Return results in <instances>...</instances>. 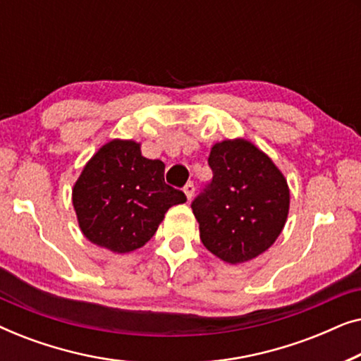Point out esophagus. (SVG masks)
<instances>
[{
    "mask_svg": "<svg viewBox=\"0 0 361 361\" xmlns=\"http://www.w3.org/2000/svg\"><path fill=\"white\" fill-rule=\"evenodd\" d=\"M184 194L187 197V200H192V197H194V194H195V187H194V184H192V182H187V184H185Z\"/></svg>",
    "mask_w": 361,
    "mask_h": 361,
    "instance_id": "esophagus-1",
    "label": "esophagus"
}]
</instances>
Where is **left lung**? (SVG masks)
<instances>
[{
  "label": "left lung",
  "mask_w": 361,
  "mask_h": 361,
  "mask_svg": "<svg viewBox=\"0 0 361 361\" xmlns=\"http://www.w3.org/2000/svg\"><path fill=\"white\" fill-rule=\"evenodd\" d=\"M210 185L192 202L200 240L228 264L271 248L289 214V185L273 159L245 137L215 142Z\"/></svg>",
  "instance_id": "obj_1"
}]
</instances>
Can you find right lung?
Segmentation results:
<instances>
[{
  "mask_svg": "<svg viewBox=\"0 0 361 361\" xmlns=\"http://www.w3.org/2000/svg\"><path fill=\"white\" fill-rule=\"evenodd\" d=\"M164 162L147 159L133 140H111L75 180L72 204L83 236L111 253H131L156 233L172 205L187 200L164 182Z\"/></svg>",
  "mask_w": 361,
  "mask_h": 361,
  "instance_id": "add662e5",
  "label": "right lung"
}]
</instances>
